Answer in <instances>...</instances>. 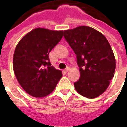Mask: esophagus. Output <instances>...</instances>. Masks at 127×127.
Segmentation results:
<instances>
[{
  "label": "esophagus",
  "mask_w": 127,
  "mask_h": 127,
  "mask_svg": "<svg viewBox=\"0 0 127 127\" xmlns=\"http://www.w3.org/2000/svg\"><path fill=\"white\" fill-rule=\"evenodd\" d=\"M70 69H70V67H66L64 71H65L66 72H69V71H70Z\"/></svg>",
  "instance_id": "obj_1"
}]
</instances>
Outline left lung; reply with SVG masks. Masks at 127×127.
Here are the masks:
<instances>
[{"label":"left lung","instance_id":"left-lung-1","mask_svg":"<svg viewBox=\"0 0 127 127\" xmlns=\"http://www.w3.org/2000/svg\"><path fill=\"white\" fill-rule=\"evenodd\" d=\"M64 36L77 56L80 78L74 86L88 98L103 93L114 75L116 59L106 37L90 26L64 31Z\"/></svg>","mask_w":127,"mask_h":127}]
</instances>
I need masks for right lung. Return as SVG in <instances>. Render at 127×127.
I'll use <instances>...</instances> for the list:
<instances>
[{
    "label": "right lung",
    "mask_w": 127,
    "mask_h": 127,
    "mask_svg": "<svg viewBox=\"0 0 127 127\" xmlns=\"http://www.w3.org/2000/svg\"><path fill=\"white\" fill-rule=\"evenodd\" d=\"M63 31L36 28L25 34L16 45L13 67L24 91L36 98L52 93L62 77V71L50 62L49 53L61 41Z\"/></svg>",
    "instance_id": "add662e5"
}]
</instances>
